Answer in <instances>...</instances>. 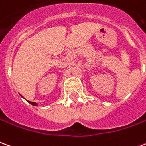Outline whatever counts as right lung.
<instances>
[{
    "label": "right lung",
    "mask_w": 146,
    "mask_h": 146,
    "mask_svg": "<svg viewBox=\"0 0 146 146\" xmlns=\"http://www.w3.org/2000/svg\"><path fill=\"white\" fill-rule=\"evenodd\" d=\"M22 96V95H21ZM29 103H30L31 105H33V106H37V104H36V102H30V101H27Z\"/></svg>",
    "instance_id": "obj_1"
}]
</instances>
